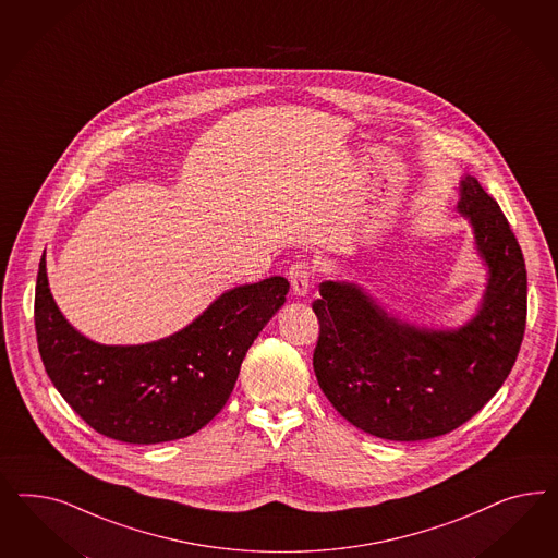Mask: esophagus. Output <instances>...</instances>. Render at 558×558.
<instances>
[{
    "instance_id": "obj_1",
    "label": "esophagus",
    "mask_w": 558,
    "mask_h": 558,
    "mask_svg": "<svg viewBox=\"0 0 558 558\" xmlns=\"http://www.w3.org/2000/svg\"><path fill=\"white\" fill-rule=\"evenodd\" d=\"M313 276H315V266L311 262H306V259L292 262L288 268V280H290L292 292L296 296H304L313 284Z\"/></svg>"
}]
</instances>
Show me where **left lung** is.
<instances>
[{"label":"left lung","instance_id":"8db88e82","mask_svg":"<svg viewBox=\"0 0 558 558\" xmlns=\"http://www.w3.org/2000/svg\"><path fill=\"white\" fill-rule=\"evenodd\" d=\"M462 217L489 278L473 319L458 329L399 322L354 282L325 280L313 303L317 383L339 415L376 438H438L501 389L525 329L527 278L499 204L473 175L460 180Z\"/></svg>","mask_w":558,"mask_h":558}]
</instances>
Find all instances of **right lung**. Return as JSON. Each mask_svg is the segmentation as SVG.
<instances>
[{
	"label": "right lung",
	"mask_w": 558,
	"mask_h": 558,
	"mask_svg": "<svg viewBox=\"0 0 558 558\" xmlns=\"http://www.w3.org/2000/svg\"><path fill=\"white\" fill-rule=\"evenodd\" d=\"M288 288L282 276L231 288L169 338L101 345L61 315L43 255L34 296L38 352L54 389L101 436L126 444L186 438L229 401L243 357Z\"/></svg>",
	"instance_id": "obj_1"
}]
</instances>
